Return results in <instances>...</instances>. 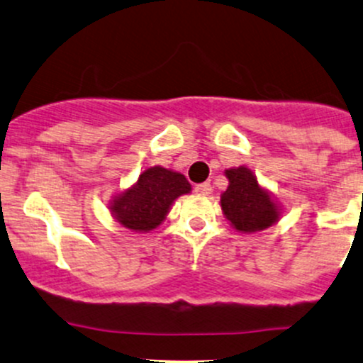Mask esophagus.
Returning a JSON list of instances; mask_svg holds the SVG:
<instances>
[{"mask_svg":"<svg viewBox=\"0 0 363 363\" xmlns=\"http://www.w3.org/2000/svg\"><path fill=\"white\" fill-rule=\"evenodd\" d=\"M211 184L210 182H201V184H196L194 186V193H198V194H205V196H208V194H211Z\"/></svg>","mask_w":363,"mask_h":363,"instance_id":"1","label":"esophagus"}]
</instances>
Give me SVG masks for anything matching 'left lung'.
Wrapping results in <instances>:
<instances>
[{"label":"left lung","mask_w":363,"mask_h":363,"mask_svg":"<svg viewBox=\"0 0 363 363\" xmlns=\"http://www.w3.org/2000/svg\"><path fill=\"white\" fill-rule=\"evenodd\" d=\"M227 191L222 194V210L232 227L244 234L264 230L280 218V208L272 194L257 184V179L247 167L225 170Z\"/></svg>","instance_id":"left-lung-1"}]
</instances>
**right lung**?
I'll return each mask as SVG.
<instances>
[{
    "mask_svg": "<svg viewBox=\"0 0 363 363\" xmlns=\"http://www.w3.org/2000/svg\"><path fill=\"white\" fill-rule=\"evenodd\" d=\"M189 191L182 174L157 165L141 172L136 184L116 196L109 208L121 225L145 234L164 222L174 199Z\"/></svg>",
    "mask_w": 363,
    "mask_h": 363,
    "instance_id": "right-lung-1",
    "label": "right lung"
}]
</instances>
